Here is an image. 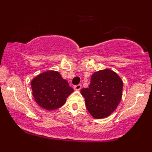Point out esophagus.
<instances>
[{
	"label": "esophagus",
	"instance_id": "1",
	"mask_svg": "<svg viewBox=\"0 0 152 152\" xmlns=\"http://www.w3.org/2000/svg\"><path fill=\"white\" fill-rule=\"evenodd\" d=\"M81 88H82V85L81 84H77V85H76V86H74V89L76 91H80Z\"/></svg>",
	"mask_w": 152,
	"mask_h": 152
}]
</instances>
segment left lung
Wrapping results in <instances>:
<instances>
[{"instance_id":"obj_1","label":"left lung","mask_w":152,"mask_h":152,"mask_svg":"<svg viewBox=\"0 0 152 152\" xmlns=\"http://www.w3.org/2000/svg\"><path fill=\"white\" fill-rule=\"evenodd\" d=\"M123 82L109 69L99 70L91 76L88 88L81 93L85 98L86 109L93 118H107L115 111L122 98Z\"/></svg>"}]
</instances>
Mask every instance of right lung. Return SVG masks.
<instances>
[{
    "mask_svg": "<svg viewBox=\"0 0 152 152\" xmlns=\"http://www.w3.org/2000/svg\"><path fill=\"white\" fill-rule=\"evenodd\" d=\"M32 95L37 103L43 109L53 111L63 106L73 91L68 82L57 71L43 72L31 82Z\"/></svg>",
    "mask_w": 152,
    "mask_h": 152,
    "instance_id": "right-lung-1",
    "label": "right lung"
}]
</instances>
